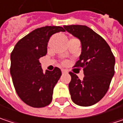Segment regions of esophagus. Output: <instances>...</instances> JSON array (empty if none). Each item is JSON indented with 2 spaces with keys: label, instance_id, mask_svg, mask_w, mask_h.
<instances>
[{
  "label": "esophagus",
  "instance_id": "1",
  "mask_svg": "<svg viewBox=\"0 0 123 123\" xmlns=\"http://www.w3.org/2000/svg\"><path fill=\"white\" fill-rule=\"evenodd\" d=\"M68 72L67 71V70H65V69H62V74H65V73H68Z\"/></svg>",
  "mask_w": 123,
  "mask_h": 123
}]
</instances>
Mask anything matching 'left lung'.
Returning a JSON list of instances; mask_svg holds the SVG:
<instances>
[{
	"mask_svg": "<svg viewBox=\"0 0 123 123\" xmlns=\"http://www.w3.org/2000/svg\"><path fill=\"white\" fill-rule=\"evenodd\" d=\"M63 27L81 44V53L74 67L83 68L84 77L80 80L75 74L69 73L72 100L79 106H92L103 98L109 88L115 72L114 55L106 42L89 27L82 25Z\"/></svg>",
	"mask_w": 123,
	"mask_h": 123,
	"instance_id": "1",
	"label": "left lung"
}]
</instances>
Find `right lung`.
Here are the masks:
<instances>
[{
  "label": "right lung",
  "mask_w": 123,
  "mask_h": 123,
  "mask_svg": "<svg viewBox=\"0 0 123 123\" xmlns=\"http://www.w3.org/2000/svg\"><path fill=\"white\" fill-rule=\"evenodd\" d=\"M65 32L61 26H45L34 30L18 41L11 55V74L14 88L20 99L32 107L49 105L52 100L54 88L61 76V70L42 69L40 58L46 55L50 37Z\"/></svg>",
  "instance_id": "obj_1"
}]
</instances>
